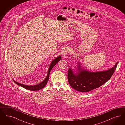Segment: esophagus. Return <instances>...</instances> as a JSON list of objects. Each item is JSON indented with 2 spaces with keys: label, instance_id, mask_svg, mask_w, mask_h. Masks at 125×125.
<instances>
[{
  "label": "esophagus",
  "instance_id": "1",
  "mask_svg": "<svg viewBox=\"0 0 125 125\" xmlns=\"http://www.w3.org/2000/svg\"><path fill=\"white\" fill-rule=\"evenodd\" d=\"M71 51V49L69 48L66 47L63 50V51L62 52V55L63 56V57H65V56L70 52Z\"/></svg>",
  "mask_w": 125,
  "mask_h": 125
}]
</instances>
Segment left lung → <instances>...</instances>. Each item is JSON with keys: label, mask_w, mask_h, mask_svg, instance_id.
<instances>
[{"label": "left lung", "mask_w": 125, "mask_h": 125, "mask_svg": "<svg viewBox=\"0 0 125 125\" xmlns=\"http://www.w3.org/2000/svg\"><path fill=\"white\" fill-rule=\"evenodd\" d=\"M118 63L107 70L92 72L85 69L81 62H78L75 70L71 67L69 68L67 75L69 83L72 88L82 92L98 88L111 78Z\"/></svg>", "instance_id": "1"}]
</instances>
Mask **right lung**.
<instances>
[{
	"label": "right lung",
	"mask_w": 125,
	"mask_h": 125,
	"mask_svg": "<svg viewBox=\"0 0 125 125\" xmlns=\"http://www.w3.org/2000/svg\"><path fill=\"white\" fill-rule=\"evenodd\" d=\"M61 59V56H59L58 57H56L54 60H53L51 63H50L49 68H48V71L47 75L46 76V78L44 79L43 81H42L41 83H38L37 84L34 85H25L21 83H19L18 82L15 81L14 80H13L14 82L15 83H16L17 85L24 88L26 89L30 90H32V91H35V90H38L40 89H43L46 85L48 82L49 80V74L51 70L53 68L54 65H55L59 61H60V60Z\"/></svg>",
	"instance_id": "1"
}]
</instances>
